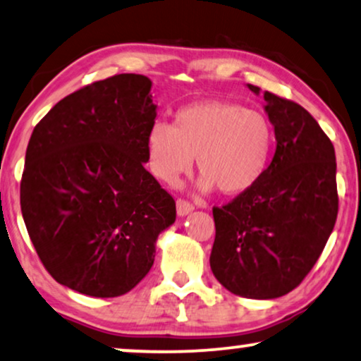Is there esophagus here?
Returning <instances> with one entry per match:
<instances>
[{"instance_id": "obj_1", "label": "esophagus", "mask_w": 361, "mask_h": 361, "mask_svg": "<svg viewBox=\"0 0 361 361\" xmlns=\"http://www.w3.org/2000/svg\"><path fill=\"white\" fill-rule=\"evenodd\" d=\"M193 209H195L193 204L188 203V201L176 200V213H178V216H181V218H183V216H186V214H190Z\"/></svg>"}]
</instances>
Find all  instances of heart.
Here are the masks:
<instances>
[{
	"instance_id": "1",
	"label": "heart",
	"mask_w": 361,
	"mask_h": 361,
	"mask_svg": "<svg viewBox=\"0 0 361 361\" xmlns=\"http://www.w3.org/2000/svg\"><path fill=\"white\" fill-rule=\"evenodd\" d=\"M147 165L168 186L193 168L198 188L214 186L226 195L254 188L266 173L274 150V130L266 115L228 100H201L178 109L173 125L157 120L145 137Z\"/></svg>"
}]
</instances>
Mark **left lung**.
<instances>
[{"mask_svg":"<svg viewBox=\"0 0 361 361\" xmlns=\"http://www.w3.org/2000/svg\"><path fill=\"white\" fill-rule=\"evenodd\" d=\"M262 95L276 153L254 188L213 209L209 264L229 292L267 300L289 294L314 267L337 221L338 196L334 145L317 120L292 100Z\"/></svg>","mask_w":361,"mask_h":361,"instance_id":"1","label":"left lung"}]
</instances>
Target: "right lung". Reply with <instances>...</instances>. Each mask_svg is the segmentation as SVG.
<instances>
[{"mask_svg":"<svg viewBox=\"0 0 361 361\" xmlns=\"http://www.w3.org/2000/svg\"><path fill=\"white\" fill-rule=\"evenodd\" d=\"M152 80L118 74L59 100L36 125L21 213L47 272L90 297L132 290L175 223V200L145 170Z\"/></svg>","mask_w":361,"mask_h":361,"instance_id":"add662e5","label":"right lung"}]
</instances>
